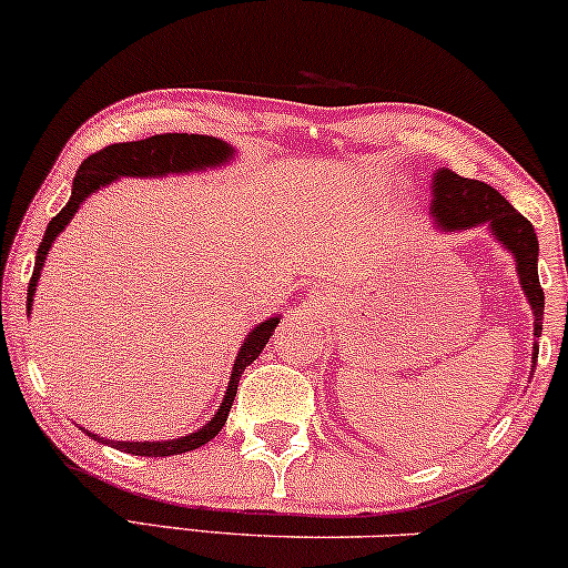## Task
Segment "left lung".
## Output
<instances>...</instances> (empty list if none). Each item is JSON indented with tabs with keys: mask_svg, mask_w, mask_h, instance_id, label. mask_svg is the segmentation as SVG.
Here are the masks:
<instances>
[{
	"mask_svg": "<svg viewBox=\"0 0 568 568\" xmlns=\"http://www.w3.org/2000/svg\"><path fill=\"white\" fill-rule=\"evenodd\" d=\"M432 221L437 231L445 234H460V231L485 226L503 250L510 252L516 263V276H519L521 292L527 297L531 316H535V337L542 334V313H545V292L537 276V244L535 226L516 213L514 205L495 192L493 186L477 179H464L458 173L437 168L432 173ZM540 345L531 347V368L537 363Z\"/></svg>",
	"mask_w": 568,
	"mask_h": 568,
	"instance_id": "1",
	"label": "left lung"
}]
</instances>
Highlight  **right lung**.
Listing matches in <instances>:
<instances>
[{"label": "right lung", "mask_w": 568, "mask_h": 568, "mask_svg": "<svg viewBox=\"0 0 568 568\" xmlns=\"http://www.w3.org/2000/svg\"><path fill=\"white\" fill-rule=\"evenodd\" d=\"M234 158H236V150L229 142H223V139L202 136V134H158L150 139H139V142L110 144L83 160L79 171H75L68 205L62 207L52 221H49L44 240H41L37 250V265H33L31 284H28L26 311L31 313L33 307V295H37V284L41 278V268H44L49 257V250H52V244L58 242V236L68 229V223L73 221V215L79 213L81 205L91 197V194H97L104 186L115 184L118 179H168V176H186V173H205L210 168H223L234 163ZM278 321H282V313H273L271 318H265L261 324L250 328L247 337L242 342L240 353H236L234 368H231L226 395H223L215 416L210 418L202 429L186 434V437L144 439V443H118V439H104L100 434H91L89 429L83 432H87L91 439H97V443L115 447V450L121 453L144 455V458H165V455H181L189 450H197V447L210 443V439L223 429L231 405H234L236 387H240L244 368H247L250 363L263 353V347L268 345L273 328H276Z\"/></svg>", "instance_id": "obj_1"}]
</instances>
